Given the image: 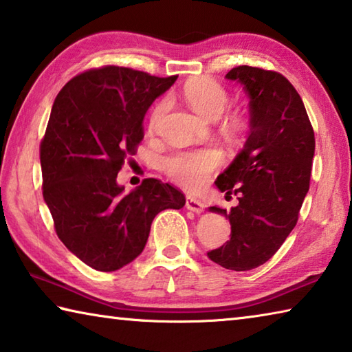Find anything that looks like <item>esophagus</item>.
Wrapping results in <instances>:
<instances>
[{
	"label": "esophagus",
	"instance_id": "34e87169",
	"mask_svg": "<svg viewBox=\"0 0 352 352\" xmlns=\"http://www.w3.org/2000/svg\"><path fill=\"white\" fill-rule=\"evenodd\" d=\"M186 208L190 211L200 214L205 210V204L200 199L194 197V195H186Z\"/></svg>",
	"mask_w": 352,
	"mask_h": 352
}]
</instances>
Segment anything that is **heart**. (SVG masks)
Returning <instances> with one entry per match:
<instances>
[{
    "label": "heart",
    "mask_w": 352,
    "mask_h": 352,
    "mask_svg": "<svg viewBox=\"0 0 352 352\" xmlns=\"http://www.w3.org/2000/svg\"><path fill=\"white\" fill-rule=\"evenodd\" d=\"M183 98L199 115L208 119H217L228 107V93L225 88L211 79L190 80L183 88ZM169 100L163 98L153 105L148 116V126L155 129L168 111ZM223 163V155L217 148H200V151L175 152L163 160V169L172 180L184 188L197 189Z\"/></svg>",
    "instance_id": "obj_1"
}]
</instances>
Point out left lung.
I'll list each match as a JSON object with an SVG mask.
<instances>
[{
    "instance_id": "obj_1",
    "label": "left lung",
    "mask_w": 352,
    "mask_h": 352,
    "mask_svg": "<svg viewBox=\"0 0 352 352\" xmlns=\"http://www.w3.org/2000/svg\"><path fill=\"white\" fill-rule=\"evenodd\" d=\"M225 77L239 82L250 99V135L216 180L239 205L210 208L230 219L231 237L208 258L245 272L269 261L295 228L311 183L315 136L300 94L283 74L242 65Z\"/></svg>"
}]
</instances>
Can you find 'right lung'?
<instances>
[{
    "mask_svg": "<svg viewBox=\"0 0 352 352\" xmlns=\"http://www.w3.org/2000/svg\"><path fill=\"white\" fill-rule=\"evenodd\" d=\"M178 76L107 65L73 77L52 105L40 144L43 199L65 247L99 272H115L146 247L152 220L180 210V189L146 178L124 194V162L144 138V115Z\"/></svg>",
    "mask_w": 352,
    "mask_h": 352,
    "instance_id": "add662e5",
    "label": "right lung"
}]
</instances>
